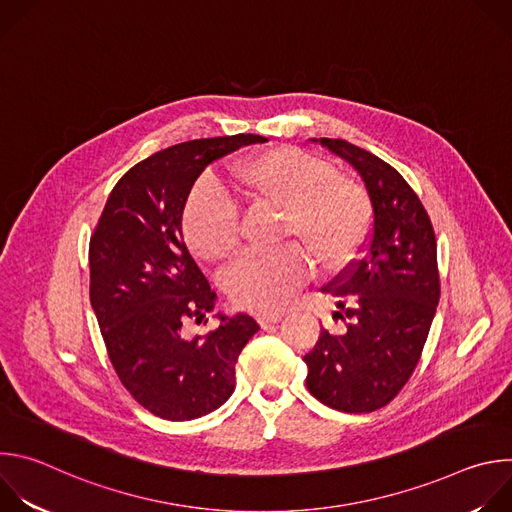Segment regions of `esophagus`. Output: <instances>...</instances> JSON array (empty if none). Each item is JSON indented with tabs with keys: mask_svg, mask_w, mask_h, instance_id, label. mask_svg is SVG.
<instances>
[{
	"mask_svg": "<svg viewBox=\"0 0 512 512\" xmlns=\"http://www.w3.org/2000/svg\"><path fill=\"white\" fill-rule=\"evenodd\" d=\"M281 320L279 314H257V322L263 330H269L273 324H277Z\"/></svg>",
	"mask_w": 512,
	"mask_h": 512,
	"instance_id": "esophagus-1",
	"label": "esophagus"
}]
</instances>
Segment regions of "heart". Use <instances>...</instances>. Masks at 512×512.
Here are the masks:
<instances>
[{
  "label": "heart",
  "mask_w": 512,
  "mask_h": 512,
  "mask_svg": "<svg viewBox=\"0 0 512 512\" xmlns=\"http://www.w3.org/2000/svg\"><path fill=\"white\" fill-rule=\"evenodd\" d=\"M239 188L253 200L283 206L281 239L298 241L322 271L344 269L371 227V204L350 178L298 148L259 152L235 170ZM182 231L188 247L204 261L227 259L241 241L239 206L216 182L200 180L188 196ZM289 243L269 253H245L225 273L235 306L277 312L296 298L310 277V257Z\"/></svg>",
  "instance_id": "heart-1"
}]
</instances>
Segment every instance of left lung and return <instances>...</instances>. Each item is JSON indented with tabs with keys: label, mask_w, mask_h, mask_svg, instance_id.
Returning a JSON list of instances; mask_svg holds the SVG:
<instances>
[{
	"label": "left lung",
	"mask_w": 512,
	"mask_h": 512,
	"mask_svg": "<svg viewBox=\"0 0 512 512\" xmlns=\"http://www.w3.org/2000/svg\"><path fill=\"white\" fill-rule=\"evenodd\" d=\"M320 143L360 174L373 223L367 255L322 287L346 332L322 328L304 356L306 385L336 411L371 413L397 397L421 358L440 302L437 243L427 210L393 166L344 139Z\"/></svg>",
	"instance_id": "1"
}]
</instances>
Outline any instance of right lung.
<instances>
[{"instance_id": "obj_1", "label": "right lung", "mask_w": 512, "mask_h": 512, "mask_svg": "<svg viewBox=\"0 0 512 512\" xmlns=\"http://www.w3.org/2000/svg\"><path fill=\"white\" fill-rule=\"evenodd\" d=\"M261 135L192 139L135 164L111 190L89 243L91 306L109 360L150 413L188 421L221 407L235 391V364L259 330L247 316L188 340L182 324L204 320L216 294L190 255L182 212L204 168Z\"/></svg>"}]
</instances>
